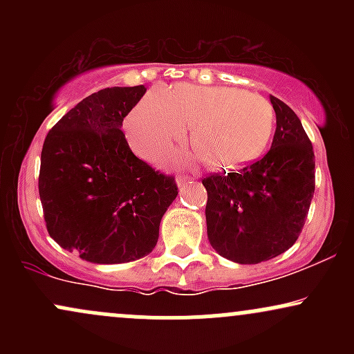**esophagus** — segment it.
Segmentation results:
<instances>
[{"label":"esophagus","mask_w":354,"mask_h":354,"mask_svg":"<svg viewBox=\"0 0 354 354\" xmlns=\"http://www.w3.org/2000/svg\"><path fill=\"white\" fill-rule=\"evenodd\" d=\"M194 178H189V176H178L176 178V185L180 186V188H183V186H186L188 183H193Z\"/></svg>","instance_id":"obj_1"}]
</instances>
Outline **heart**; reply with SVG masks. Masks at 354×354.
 <instances>
[{
    "label": "heart",
    "instance_id": "b5f03b06",
    "mask_svg": "<svg viewBox=\"0 0 354 354\" xmlns=\"http://www.w3.org/2000/svg\"><path fill=\"white\" fill-rule=\"evenodd\" d=\"M274 109L261 95L194 84L154 89L124 120L128 143L154 160L193 126L194 148L213 168H238L261 156L274 133Z\"/></svg>",
    "mask_w": 354,
    "mask_h": 354
}]
</instances>
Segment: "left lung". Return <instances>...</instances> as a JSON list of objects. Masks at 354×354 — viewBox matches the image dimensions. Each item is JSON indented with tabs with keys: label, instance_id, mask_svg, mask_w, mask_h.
Returning a JSON list of instances; mask_svg holds the SVG:
<instances>
[{
	"label": "left lung",
	"instance_id": "8db88e82",
	"mask_svg": "<svg viewBox=\"0 0 354 354\" xmlns=\"http://www.w3.org/2000/svg\"><path fill=\"white\" fill-rule=\"evenodd\" d=\"M276 131L270 151L236 173L211 174L208 239L223 258L256 265L284 253L301 233L315 193V151L296 113L270 96Z\"/></svg>",
	"mask_w": 354,
	"mask_h": 354
}]
</instances>
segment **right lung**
<instances>
[{
  "mask_svg": "<svg viewBox=\"0 0 354 354\" xmlns=\"http://www.w3.org/2000/svg\"><path fill=\"white\" fill-rule=\"evenodd\" d=\"M146 88H104L71 108L44 140L39 198L50 236L81 259L129 263L151 253L160 223L178 194L129 149L124 116Z\"/></svg>",
  "mask_w": 354,
  "mask_h": 354,
  "instance_id": "obj_1",
  "label": "right lung"
}]
</instances>
